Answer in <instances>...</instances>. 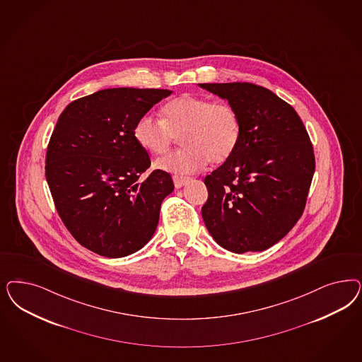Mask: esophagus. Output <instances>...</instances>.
Returning <instances> with one entry per match:
<instances>
[{
	"mask_svg": "<svg viewBox=\"0 0 362 362\" xmlns=\"http://www.w3.org/2000/svg\"><path fill=\"white\" fill-rule=\"evenodd\" d=\"M190 178L189 177H182V175H173V182H175V187L177 189L184 187L189 181Z\"/></svg>",
	"mask_w": 362,
	"mask_h": 362,
	"instance_id": "obj_1",
	"label": "esophagus"
}]
</instances>
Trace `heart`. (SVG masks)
<instances>
[{
    "instance_id": "b5f03b06",
    "label": "heart",
    "mask_w": 362,
    "mask_h": 362,
    "mask_svg": "<svg viewBox=\"0 0 362 362\" xmlns=\"http://www.w3.org/2000/svg\"><path fill=\"white\" fill-rule=\"evenodd\" d=\"M134 139L144 151L161 156L181 137L182 149L156 163L158 169L187 175L209 161H228L241 140V119L226 103H213L194 94L178 95L163 107V119L152 115L141 117L134 127Z\"/></svg>"
}]
</instances>
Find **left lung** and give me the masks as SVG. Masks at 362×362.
<instances>
[{
  "label": "left lung",
  "mask_w": 362,
  "mask_h": 362,
  "mask_svg": "<svg viewBox=\"0 0 362 362\" xmlns=\"http://www.w3.org/2000/svg\"><path fill=\"white\" fill-rule=\"evenodd\" d=\"M234 107L241 140L233 156L205 177L202 218L218 245L233 253L277 244L303 216L315 153L292 106L249 82L199 83Z\"/></svg>",
  "instance_id": "1"
}]
</instances>
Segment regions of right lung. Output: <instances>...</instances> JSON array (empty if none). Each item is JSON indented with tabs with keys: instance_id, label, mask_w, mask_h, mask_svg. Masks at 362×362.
Instances as JSON below:
<instances>
[{
	"instance_id": "right-lung-1",
	"label": "right lung",
	"mask_w": 362,
	"mask_h": 362,
	"mask_svg": "<svg viewBox=\"0 0 362 362\" xmlns=\"http://www.w3.org/2000/svg\"><path fill=\"white\" fill-rule=\"evenodd\" d=\"M166 89L113 88L65 107L47 145L45 175L71 235L100 256L119 258L146 245L163 199L175 189L163 170L142 175L151 158L134 127Z\"/></svg>"
}]
</instances>
